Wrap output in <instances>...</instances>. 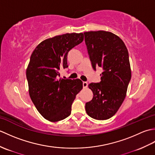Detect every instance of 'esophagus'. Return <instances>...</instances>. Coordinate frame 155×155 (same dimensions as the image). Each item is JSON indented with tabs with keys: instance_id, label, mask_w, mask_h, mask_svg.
<instances>
[{
	"instance_id": "esophagus-1",
	"label": "esophagus",
	"mask_w": 155,
	"mask_h": 155,
	"mask_svg": "<svg viewBox=\"0 0 155 155\" xmlns=\"http://www.w3.org/2000/svg\"><path fill=\"white\" fill-rule=\"evenodd\" d=\"M83 88H87V86H88V83L87 82H83Z\"/></svg>"
}]
</instances>
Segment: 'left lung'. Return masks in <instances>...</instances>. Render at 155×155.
Segmentation results:
<instances>
[{"mask_svg":"<svg viewBox=\"0 0 155 155\" xmlns=\"http://www.w3.org/2000/svg\"><path fill=\"white\" fill-rule=\"evenodd\" d=\"M89 58L94 71L103 68L100 83L88 88L93 98L85 104L87 113L97 120H107L117 113L126 97L131 78L129 56L121 39L104 31L84 32Z\"/></svg>","mask_w":155,"mask_h":155,"instance_id":"left-lung-1","label":"left lung"}]
</instances>
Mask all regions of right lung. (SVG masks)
<instances>
[{
  "label": "right lung",
  "mask_w": 155,
  "mask_h": 155,
  "mask_svg": "<svg viewBox=\"0 0 155 155\" xmlns=\"http://www.w3.org/2000/svg\"><path fill=\"white\" fill-rule=\"evenodd\" d=\"M83 33H67L41 42L31 56L27 69L29 95L42 117L51 122L68 117L77 95L83 88L80 79L59 78L66 68L67 55L83 41Z\"/></svg>",
  "instance_id": "right-lung-1"
}]
</instances>
